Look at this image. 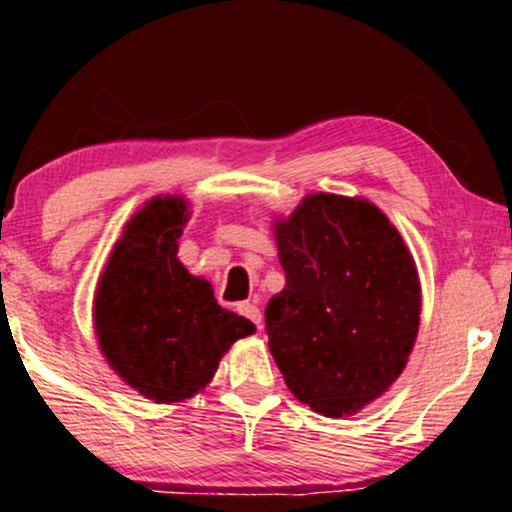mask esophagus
<instances>
[{"label": "esophagus", "mask_w": 512, "mask_h": 512, "mask_svg": "<svg viewBox=\"0 0 512 512\" xmlns=\"http://www.w3.org/2000/svg\"><path fill=\"white\" fill-rule=\"evenodd\" d=\"M238 313L240 315H243V317H248V320L250 322H255V325H257V330H260V327H262V313H260V308H257V305L255 303H238Z\"/></svg>", "instance_id": "1"}]
</instances>
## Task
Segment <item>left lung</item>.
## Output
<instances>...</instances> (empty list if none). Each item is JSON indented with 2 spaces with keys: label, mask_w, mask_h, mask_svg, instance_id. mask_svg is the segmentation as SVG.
<instances>
[{
  "label": "left lung",
  "mask_w": 512,
  "mask_h": 512,
  "mask_svg": "<svg viewBox=\"0 0 512 512\" xmlns=\"http://www.w3.org/2000/svg\"><path fill=\"white\" fill-rule=\"evenodd\" d=\"M286 286L264 310L269 351L298 402L354 416L402 375L421 322L416 262L363 197L313 192L274 221Z\"/></svg>",
  "instance_id": "obj_1"
}]
</instances>
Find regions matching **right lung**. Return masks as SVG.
Instances as JSON below:
<instances>
[{"mask_svg":"<svg viewBox=\"0 0 512 512\" xmlns=\"http://www.w3.org/2000/svg\"><path fill=\"white\" fill-rule=\"evenodd\" d=\"M190 221L182 195H158L122 228L96 296L93 330L122 383L156 404L185 402L211 383L221 356L250 337L248 317L223 310L207 279L178 260Z\"/></svg>","mask_w":512,"mask_h":512,"instance_id":"add662e5","label":"right lung"}]
</instances>
